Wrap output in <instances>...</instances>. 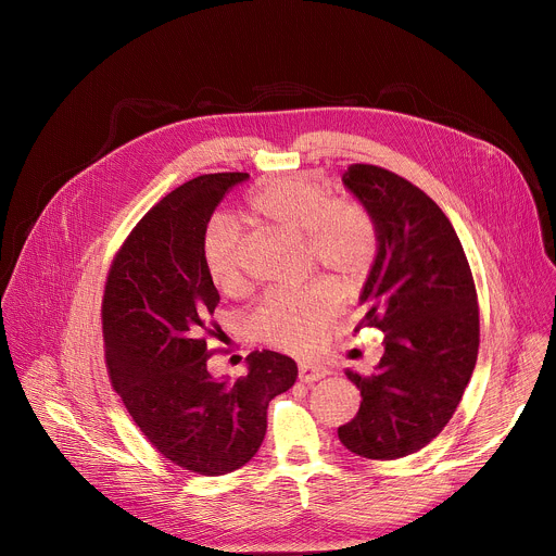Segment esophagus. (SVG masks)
<instances>
[{"mask_svg":"<svg viewBox=\"0 0 556 556\" xmlns=\"http://www.w3.org/2000/svg\"><path fill=\"white\" fill-rule=\"evenodd\" d=\"M328 376V369L324 365H316V363H299V380L301 382H316Z\"/></svg>","mask_w":556,"mask_h":556,"instance_id":"1","label":"esophagus"}]
</instances>
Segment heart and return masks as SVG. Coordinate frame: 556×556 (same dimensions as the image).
Returning <instances> with one entry per match:
<instances>
[{"mask_svg":"<svg viewBox=\"0 0 556 556\" xmlns=\"http://www.w3.org/2000/svg\"><path fill=\"white\" fill-rule=\"evenodd\" d=\"M253 213L268 226L305 237L316 266L339 281L361 283L378 253V226L369 208L307 176H281L251 198ZM202 257L213 283L224 292L244 286V235L228 217H215L204 232ZM341 312V292L314 281L296 294H268L249 316L255 339L286 352H307Z\"/></svg>","mask_w":556,"mask_h":556,"instance_id":"b5f03b06","label":"heart"}]
</instances>
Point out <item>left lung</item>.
<instances>
[{
    "label": "left lung",
    "mask_w": 556,
    "mask_h": 556,
    "mask_svg": "<svg viewBox=\"0 0 556 556\" xmlns=\"http://www.w3.org/2000/svg\"><path fill=\"white\" fill-rule=\"evenodd\" d=\"M343 185L378 226L354 332H384V354L371 376L345 371L363 401L339 440L395 459L427 446L462 401L480 348L478 292L453 224L425 191L376 165L348 167Z\"/></svg>",
    "instance_id": "left-lung-1"
}]
</instances>
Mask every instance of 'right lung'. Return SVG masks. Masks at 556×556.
I'll list each match as a JSON object with an SVG mask.
<instances>
[{"mask_svg":"<svg viewBox=\"0 0 556 556\" xmlns=\"http://www.w3.org/2000/svg\"><path fill=\"white\" fill-rule=\"evenodd\" d=\"M249 174L198 176L157 202L116 253L103 294V341L112 387L142 435L167 459L200 475L244 466L266 435L275 395L296 363L253 352L235 382L206 369L217 288L202 257L206 224Z\"/></svg>","mask_w":556,"mask_h":556,"instance_id":"1","label":"right lung"}]
</instances>
